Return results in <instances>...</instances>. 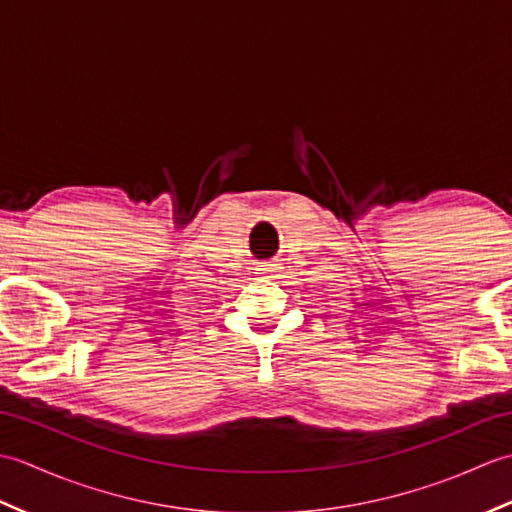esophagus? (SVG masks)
<instances>
[{"label": "esophagus", "mask_w": 512, "mask_h": 512, "mask_svg": "<svg viewBox=\"0 0 512 512\" xmlns=\"http://www.w3.org/2000/svg\"><path fill=\"white\" fill-rule=\"evenodd\" d=\"M262 270H264V273H273V270H270V264H266Z\"/></svg>", "instance_id": "1"}]
</instances>
